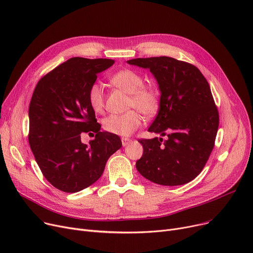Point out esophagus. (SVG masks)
<instances>
[{
  "mask_svg": "<svg viewBox=\"0 0 253 253\" xmlns=\"http://www.w3.org/2000/svg\"><path fill=\"white\" fill-rule=\"evenodd\" d=\"M122 145L123 147H127V145L132 141L130 138H127V137H122Z\"/></svg>",
  "mask_w": 253,
  "mask_h": 253,
  "instance_id": "1",
  "label": "esophagus"
}]
</instances>
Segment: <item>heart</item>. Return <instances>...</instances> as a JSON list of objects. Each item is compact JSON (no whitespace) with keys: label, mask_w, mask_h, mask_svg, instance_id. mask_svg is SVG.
Here are the masks:
<instances>
[{"label":"heart","mask_w":253,"mask_h":253,"mask_svg":"<svg viewBox=\"0 0 253 253\" xmlns=\"http://www.w3.org/2000/svg\"><path fill=\"white\" fill-rule=\"evenodd\" d=\"M112 83L129 94L127 109L131 110L122 115H110L103 119L102 126L105 131L119 136H129L139 128L142 119L139 111L145 116L155 114L159 108L158 92L143 86V78L136 72L123 70L111 77ZM88 103L95 113H101L104 109L103 88L100 83H92L87 93Z\"/></svg>","instance_id":"obj_1"}]
</instances>
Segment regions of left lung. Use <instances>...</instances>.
Returning <instances> with one entry per match:
<instances>
[{"label":"left lung","instance_id":"left-lung-1","mask_svg":"<svg viewBox=\"0 0 253 253\" xmlns=\"http://www.w3.org/2000/svg\"><path fill=\"white\" fill-rule=\"evenodd\" d=\"M127 63L149 69L160 90L156 119L148 131L162 137L139 139L142 157L136 169L162 185H180L197 177L213 150L219 117L209 84L195 65L160 56Z\"/></svg>","mask_w":253,"mask_h":253}]
</instances>
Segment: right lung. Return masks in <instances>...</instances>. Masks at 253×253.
I'll use <instances>...</instances> for the list:
<instances>
[{
	"mask_svg": "<svg viewBox=\"0 0 253 253\" xmlns=\"http://www.w3.org/2000/svg\"><path fill=\"white\" fill-rule=\"evenodd\" d=\"M113 59L73 57L38 82L30 103L29 142L45 178L53 187L77 193L94 183L108 159L122 147L116 134L101 132L87 93ZM96 133L85 145L82 133Z\"/></svg>",
	"mask_w": 253,
	"mask_h": 253,
	"instance_id": "right-lung-1",
	"label": "right lung"
}]
</instances>
